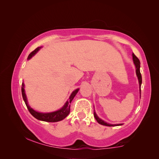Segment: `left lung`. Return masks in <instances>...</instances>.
Here are the masks:
<instances>
[{
    "mask_svg": "<svg viewBox=\"0 0 159 159\" xmlns=\"http://www.w3.org/2000/svg\"><path fill=\"white\" fill-rule=\"evenodd\" d=\"M133 62L135 66V68H136V74L138 78V80H139V88H140V92H141V84H142V76L140 72V61L138 59V57L134 55L133 53ZM94 117L95 118L96 121H98V123L102 125H105V126H109V127H114V126H119V125H122L123 124H115V125H112V124H109L107 123L106 122H105L104 121H103L102 119H101L98 115L96 114V113L94 111Z\"/></svg>",
    "mask_w": 159,
    "mask_h": 159,
    "instance_id": "8db88e82",
    "label": "left lung"
}]
</instances>
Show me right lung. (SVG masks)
I'll return each mask as SVG.
<instances>
[{"mask_svg":"<svg viewBox=\"0 0 159 159\" xmlns=\"http://www.w3.org/2000/svg\"><path fill=\"white\" fill-rule=\"evenodd\" d=\"M40 48L41 47H38L36 49H35L33 52H32L30 54L28 55V60H30L33 56H34V54H36L37 52H38V50H39ZM79 89H80L79 88L77 89L72 92L69 98V100L67 101L65 105L60 109L56 111L51 112V113H40V112L36 111L35 110H34L32 108H31L29 106V105H28L26 95L25 91V84L24 83L22 84V98L24 101H25V103L26 105L28 111H29V112L31 113L32 116L34 117L36 119L40 120V121H46V122H57V121H61V120H63L68 116L70 111V103L71 102V101L74 98L77 93L78 92Z\"/></svg>","mask_w":159,"mask_h":159,"instance_id":"right-lung-1","label":"right lung"}]
</instances>
